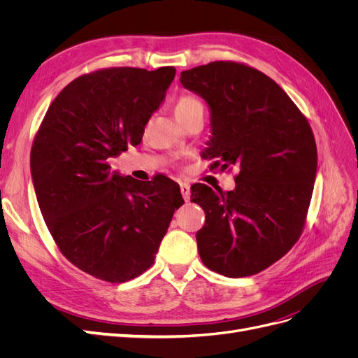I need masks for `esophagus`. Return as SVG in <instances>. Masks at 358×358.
<instances>
[{
  "mask_svg": "<svg viewBox=\"0 0 358 358\" xmlns=\"http://www.w3.org/2000/svg\"><path fill=\"white\" fill-rule=\"evenodd\" d=\"M179 187H180V192H182V197H183V200H185V201H189V199H191L189 183H187V182H180V183H179Z\"/></svg>",
  "mask_w": 358,
  "mask_h": 358,
  "instance_id": "esophagus-1",
  "label": "esophagus"
}]
</instances>
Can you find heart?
I'll use <instances>...</instances> for the list:
<instances>
[{
    "instance_id": "1",
    "label": "heart",
    "mask_w": 358,
    "mask_h": 358,
    "mask_svg": "<svg viewBox=\"0 0 358 358\" xmlns=\"http://www.w3.org/2000/svg\"><path fill=\"white\" fill-rule=\"evenodd\" d=\"M197 107H201V104L197 99H194V96H191V95H183L175 104V115L178 116V115L188 113L194 109H197Z\"/></svg>"
}]
</instances>
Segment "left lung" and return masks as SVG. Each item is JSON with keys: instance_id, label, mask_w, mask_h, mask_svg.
Wrapping results in <instances>:
<instances>
[{"instance_id": "8db88e82", "label": "left lung", "mask_w": 358, "mask_h": 358, "mask_svg": "<svg viewBox=\"0 0 358 358\" xmlns=\"http://www.w3.org/2000/svg\"><path fill=\"white\" fill-rule=\"evenodd\" d=\"M180 83L209 107L204 158L212 169L239 167L233 191L191 187L206 213L196 234L201 262L229 278L255 275L301 234L318 166L313 133L275 80L243 64L210 62L182 71Z\"/></svg>"}]
</instances>
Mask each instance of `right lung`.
Listing matches in <instances>:
<instances>
[{
    "label": "right lung",
    "instance_id": "obj_1",
    "mask_svg": "<svg viewBox=\"0 0 358 358\" xmlns=\"http://www.w3.org/2000/svg\"><path fill=\"white\" fill-rule=\"evenodd\" d=\"M175 74V67H121L80 76L53 100L31 149L32 183L53 241L76 267L107 282L154 264L183 204L169 178L140 182L109 166L142 142Z\"/></svg>",
    "mask_w": 358,
    "mask_h": 358
}]
</instances>
